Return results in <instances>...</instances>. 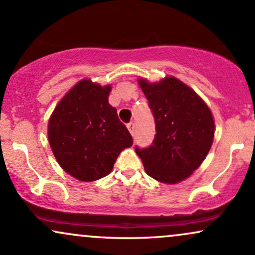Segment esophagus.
I'll list each match as a JSON object with an SVG mask.
<instances>
[{"instance_id": "esophagus-1", "label": "esophagus", "mask_w": 255, "mask_h": 255, "mask_svg": "<svg viewBox=\"0 0 255 255\" xmlns=\"http://www.w3.org/2000/svg\"><path fill=\"white\" fill-rule=\"evenodd\" d=\"M128 131H130V133L133 136L134 131H136V130H134V128H134V123H133V122L128 123Z\"/></svg>"}]
</instances>
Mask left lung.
<instances>
[{
  "instance_id": "obj_1",
  "label": "left lung",
  "mask_w": 255,
  "mask_h": 255,
  "mask_svg": "<svg viewBox=\"0 0 255 255\" xmlns=\"http://www.w3.org/2000/svg\"><path fill=\"white\" fill-rule=\"evenodd\" d=\"M155 121L151 145L134 150L146 174L176 184L192 174L204 161L214 140V118L204 101L175 77L158 83L139 80Z\"/></svg>"
}]
</instances>
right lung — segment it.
Instances as JSON below:
<instances>
[{"mask_svg":"<svg viewBox=\"0 0 255 255\" xmlns=\"http://www.w3.org/2000/svg\"><path fill=\"white\" fill-rule=\"evenodd\" d=\"M111 86L82 80L57 105L49 142L65 172L81 181L109 175L122 150L132 145L128 130L109 104Z\"/></svg>","mask_w":255,"mask_h":255,"instance_id":"add662e5","label":"right lung"}]
</instances>
